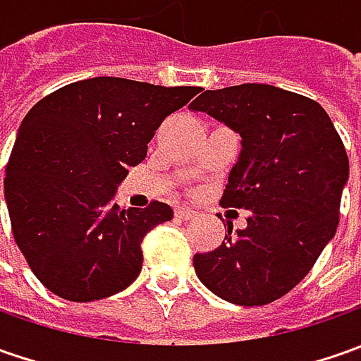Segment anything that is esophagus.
I'll return each mask as SVG.
<instances>
[{
    "mask_svg": "<svg viewBox=\"0 0 361 361\" xmlns=\"http://www.w3.org/2000/svg\"><path fill=\"white\" fill-rule=\"evenodd\" d=\"M174 215L178 216V219L188 221V219H195V216H197V211H192V209H188V207H178V209L174 211Z\"/></svg>",
    "mask_w": 361,
    "mask_h": 361,
    "instance_id": "esophagus-1",
    "label": "esophagus"
}]
</instances>
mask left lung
Wrapping results in <instances>:
<instances>
[{"mask_svg": "<svg viewBox=\"0 0 361 361\" xmlns=\"http://www.w3.org/2000/svg\"><path fill=\"white\" fill-rule=\"evenodd\" d=\"M241 134L221 207L249 211L192 265L202 285L235 305L283 298L310 273L340 223L350 160L327 112L269 84L207 90L190 104Z\"/></svg>", "mask_w": 361, "mask_h": 361, "instance_id": "8db88e82", "label": "left lung"}]
</instances>
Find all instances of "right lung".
<instances>
[{
  "mask_svg": "<svg viewBox=\"0 0 361 361\" xmlns=\"http://www.w3.org/2000/svg\"><path fill=\"white\" fill-rule=\"evenodd\" d=\"M199 92L100 76L63 86L25 114L6 169L7 213L51 293L94 301L138 277L140 243L173 209L159 201L120 209L116 188L146 159L162 120Z\"/></svg>",
  "mask_w": 361,
  "mask_h": 361,
  "instance_id": "right-lung-1",
  "label": "right lung"
}]
</instances>
